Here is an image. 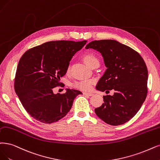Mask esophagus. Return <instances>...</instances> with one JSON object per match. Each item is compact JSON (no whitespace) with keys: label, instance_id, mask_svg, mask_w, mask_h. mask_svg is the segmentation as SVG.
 <instances>
[{"label":"esophagus","instance_id":"obj_1","mask_svg":"<svg viewBox=\"0 0 160 160\" xmlns=\"http://www.w3.org/2000/svg\"><path fill=\"white\" fill-rule=\"evenodd\" d=\"M84 95L86 96H93V93H89V92H84Z\"/></svg>","mask_w":160,"mask_h":160}]
</instances>
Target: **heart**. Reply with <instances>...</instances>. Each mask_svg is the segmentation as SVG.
I'll return each instance as SVG.
<instances>
[{
    "label": "heart",
    "mask_w": 160,
    "mask_h": 160,
    "mask_svg": "<svg viewBox=\"0 0 160 160\" xmlns=\"http://www.w3.org/2000/svg\"><path fill=\"white\" fill-rule=\"evenodd\" d=\"M83 60L90 68L99 67V60L98 57L93 52H86L83 55ZM70 67H68L67 72H69ZM93 80L86 79L76 81L72 84V86L81 90H90L93 84Z\"/></svg>",
    "instance_id": "b5f03b06"
}]
</instances>
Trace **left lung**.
I'll return each instance as SVG.
<instances>
[{"mask_svg":"<svg viewBox=\"0 0 160 160\" xmlns=\"http://www.w3.org/2000/svg\"><path fill=\"white\" fill-rule=\"evenodd\" d=\"M89 48L101 53L107 67L96 89L115 90L113 96H103L104 103L95 113L109 125H122L137 113L147 96L146 63L137 51L115 40L93 41L86 46Z\"/></svg>","mask_w":160,"mask_h":160,"instance_id":"obj_1","label":"left lung"}]
</instances>
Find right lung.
<instances>
[{
	"label": "right lung",
	"instance_id": "obj_1",
	"mask_svg": "<svg viewBox=\"0 0 160 160\" xmlns=\"http://www.w3.org/2000/svg\"><path fill=\"white\" fill-rule=\"evenodd\" d=\"M87 41H52L24 52L18 64L14 90L26 111L35 120L46 124L57 122L66 115L80 91L67 89L55 94L61 86L70 61Z\"/></svg>",
	"mask_w": 160,
	"mask_h": 160
}]
</instances>
